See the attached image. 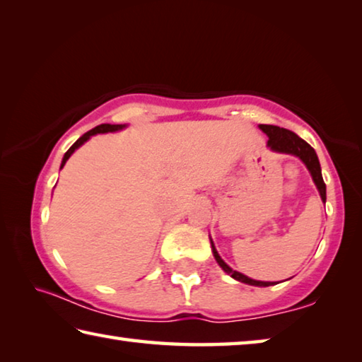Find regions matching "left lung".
Instances as JSON below:
<instances>
[{"label": "left lung", "instance_id": "8db88e82", "mask_svg": "<svg viewBox=\"0 0 362 362\" xmlns=\"http://www.w3.org/2000/svg\"><path fill=\"white\" fill-rule=\"evenodd\" d=\"M260 129L268 136V146H269V148L274 150V151H279V153H289V155H296V156L302 159V161L306 164V168H308V170L311 173V177H313L317 189H320L321 199L324 201V203H326V183H324V180H322L320 159H317L313 146H311L310 144H306L303 139H300L297 134H293L289 129H284V127L272 126V124H260ZM212 252H214V257H216L218 265L223 268V272L231 274L233 278L241 281V283H246V284H250V286H262V287L273 286V283H268V281L250 279L247 276H244V274H241L240 272H235V269H231L222 260V257L218 255L216 247H214V243H212Z\"/></svg>", "mask_w": 362, "mask_h": 362}]
</instances>
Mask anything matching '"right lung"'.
Here are the masks:
<instances>
[{
  "label": "right lung",
  "mask_w": 362,
  "mask_h": 362,
  "mask_svg": "<svg viewBox=\"0 0 362 362\" xmlns=\"http://www.w3.org/2000/svg\"><path fill=\"white\" fill-rule=\"evenodd\" d=\"M122 127H124V124H100V126H97V127H94V129H90L89 132H86L84 136H81L79 137L75 144H73L70 148H69V151L65 153V156H64V159H62V164H60V169L64 168V164L66 163V159H69L70 156H71V153L75 151L78 146H81L86 140H88L90 136H94V134H100V132H113V131H119V129H122Z\"/></svg>",
  "instance_id": "1"
}]
</instances>
